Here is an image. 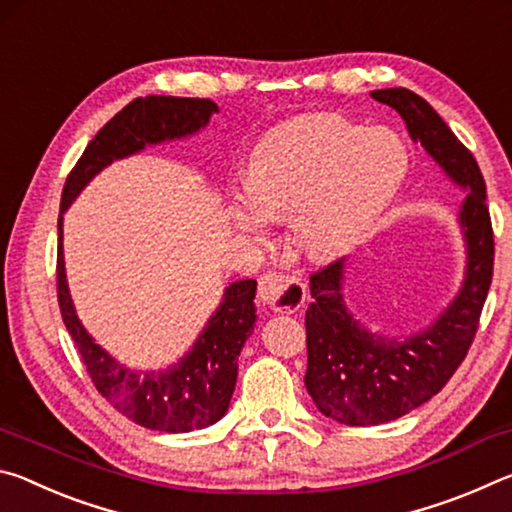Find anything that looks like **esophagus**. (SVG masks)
Instances as JSON below:
<instances>
[{
  "label": "esophagus",
  "instance_id": "34e87169",
  "mask_svg": "<svg viewBox=\"0 0 512 512\" xmlns=\"http://www.w3.org/2000/svg\"><path fill=\"white\" fill-rule=\"evenodd\" d=\"M259 300L273 311H298L307 300V289L298 277L284 273H264L259 277Z\"/></svg>",
  "mask_w": 512,
  "mask_h": 512
}]
</instances>
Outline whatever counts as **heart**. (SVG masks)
Returning <instances> with one entry per match:
<instances>
[{
  "mask_svg": "<svg viewBox=\"0 0 512 512\" xmlns=\"http://www.w3.org/2000/svg\"><path fill=\"white\" fill-rule=\"evenodd\" d=\"M409 167L402 140L323 112L277 126L255 146L248 189L228 201L237 232L264 241L273 219L293 216L309 255L352 248L391 203Z\"/></svg>",
  "mask_w": 512,
  "mask_h": 512,
  "instance_id": "1",
  "label": "heart"
}]
</instances>
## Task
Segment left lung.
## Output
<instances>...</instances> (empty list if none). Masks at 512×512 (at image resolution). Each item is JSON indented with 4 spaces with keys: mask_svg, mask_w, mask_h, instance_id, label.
Instances as JSON below:
<instances>
[{
    "mask_svg": "<svg viewBox=\"0 0 512 512\" xmlns=\"http://www.w3.org/2000/svg\"><path fill=\"white\" fill-rule=\"evenodd\" d=\"M370 97L395 108L409 135L424 146L467 198L458 212L467 246L465 280L436 323L409 339L372 334L343 302L345 259L309 277L305 386L318 411L350 427L402 418L443 391L474 341L495 264V237L485 205V180L474 155L427 101L406 88Z\"/></svg>",
    "mask_w": 512,
    "mask_h": 512,
    "instance_id": "left-lung-1",
    "label": "left lung"
}]
</instances>
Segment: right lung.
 <instances>
[{
  "instance_id": "add662e5",
  "label": "right lung",
  "mask_w": 512,
  "mask_h": 512,
  "mask_svg": "<svg viewBox=\"0 0 512 512\" xmlns=\"http://www.w3.org/2000/svg\"><path fill=\"white\" fill-rule=\"evenodd\" d=\"M214 112H219V106L210 99L151 94L131 101L85 146L76 167L69 171L60 198L56 287L63 323L101 397H106L128 420L153 431L185 433L205 429L228 411L237 384L239 352L253 334L257 320L253 302L257 282L239 280L225 289L219 309L207 320L194 348L178 363L158 372L131 370L94 343L76 316L65 277L63 212L112 160L140 153L149 144L194 135L207 126Z\"/></svg>"
}]
</instances>
